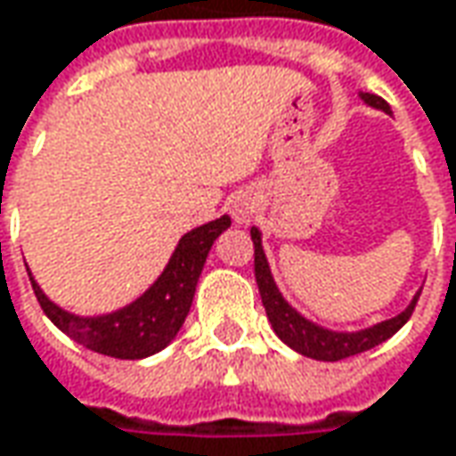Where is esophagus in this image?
<instances>
[{"label": "esophagus", "mask_w": 456, "mask_h": 456, "mask_svg": "<svg viewBox=\"0 0 456 456\" xmlns=\"http://www.w3.org/2000/svg\"><path fill=\"white\" fill-rule=\"evenodd\" d=\"M228 210H231V216H233L236 223H248L256 213L254 195H251V192H236V195L228 200Z\"/></svg>", "instance_id": "1"}]
</instances>
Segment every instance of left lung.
I'll return each instance as SVG.
<instances>
[{"label":"left lung","instance_id":"8db88e82","mask_svg":"<svg viewBox=\"0 0 456 456\" xmlns=\"http://www.w3.org/2000/svg\"><path fill=\"white\" fill-rule=\"evenodd\" d=\"M362 101L368 106H376L380 111L391 114L388 103L376 94H362ZM251 240H254V273L258 291H261V302L266 306V314H269V322H272L273 332L281 338V340L289 345L291 350L302 353L306 358L314 360H327V362H335V360L350 358V355H358L365 353L370 347H376L380 342H386L391 335H395L403 324L409 322V317L413 314V306L419 302V294L413 297V302L401 314H395L386 322L376 324L370 330H362V332H330L322 330L314 322L305 320L297 309H291L284 297L279 294L276 284H273L272 272H269V264H266V256L261 248V233L258 228H251Z\"/></svg>","mask_w":456,"mask_h":456}]
</instances>
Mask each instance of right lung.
<instances>
[{
	"label": "right lung",
	"mask_w": 456,
	"mask_h": 456,
	"mask_svg": "<svg viewBox=\"0 0 456 456\" xmlns=\"http://www.w3.org/2000/svg\"><path fill=\"white\" fill-rule=\"evenodd\" d=\"M231 225V218L213 220L183 236L180 246L169 258L162 276L144 291L134 305L103 317H76L58 305H53L43 289L32 281L35 297L53 324L62 330L70 340L83 347L109 355V358L139 360L159 353L180 332L184 317L190 312L195 287L213 240Z\"/></svg>",
	"instance_id": "1"
}]
</instances>
